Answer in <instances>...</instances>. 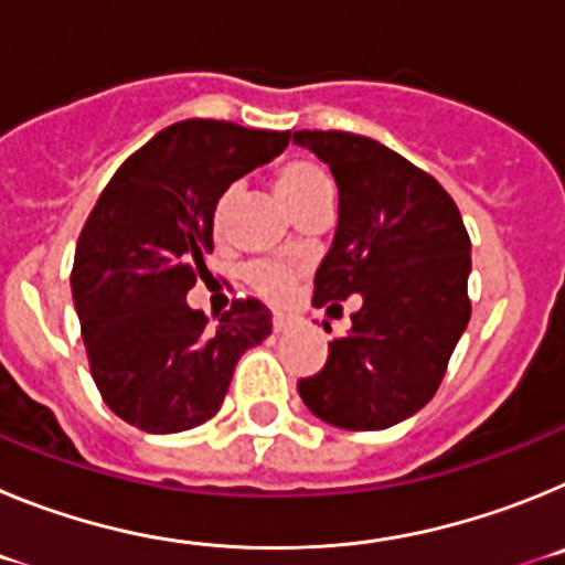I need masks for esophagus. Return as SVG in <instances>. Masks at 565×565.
I'll list each match as a JSON object with an SVG mask.
<instances>
[{"instance_id":"obj_1","label":"esophagus","mask_w":565,"mask_h":565,"mask_svg":"<svg viewBox=\"0 0 565 565\" xmlns=\"http://www.w3.org/2000/svg\"><path fill=\"white\" fill-rule=\"evenodd\" d=\"M294 322H297V317H291V313L274 311V331H288Z\"/></svg>"}]
</instances>
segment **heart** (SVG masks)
Listing matches in <instances>:
<instances>
[{
  "instance_id": "1",
  "label": "heart",
  "mask_w": 565,
  "mask_h": 565,
  "mask_svg": "<svg viewBox=\"0 0 565 565\" xmlns=\"http://www.w3.org/2000/svg\"><path fill=\"white\" fill-rule=\"evenodd\" d=\"M274 189L282 198L288 209H297L299 203L311 201L313 194L328 192L331 189V181H328V174L311 161H288L274 172ZM234 198V189H228L223 194L221 201H217V209H214V226H221L223 217H226V209ZM248 286L254 288L257 294H263L266 299H282L288 297L294 286V268L282 266V263H274V259H257L252 266H246L243 271Z\"/></svg>"
}]
</instances>
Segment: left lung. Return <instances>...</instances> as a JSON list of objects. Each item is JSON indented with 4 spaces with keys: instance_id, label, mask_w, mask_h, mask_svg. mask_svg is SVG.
Instances as JSON below:
<instances>
[{
    "instance_id": "left-lung-1",
    "label": "left lung",
    "mask_w": 565,
    "mask_h": 565,
    "mask_svg": "<svg viewBox=\"0 0 565 565\" xmlns=\"http://www.w3.org/2000/svg\"><path fill=\"white\" fill-rule=\"evenodd\" d=\"M294 143L339 186L333 246L313 277V306L362 294L351 331L299 379L308 411L342 430H384L436 396L469 322V234L447 189L364 135L299 129Z\"/></svg>"
}]
</instances>
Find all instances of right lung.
Returning a JSON list of instances; mask_svg holds the SVG:
<instances>
[{
    "mask_svg": "<svg viewBox=\"0 0 565 565\" xmlns=\"http://www.w3.org/2000/svg\"><path fill=\"white\" fill-rule=\"evenodd\" d=\"M288 141L291 132L189 118L129 154L98 194L70 288L93 382L138 430L163 436L209 422L237 359L271 333L259 299H234L212 328L186 294L209 274L221 194Z\"/></svg>",
    "mask_w": 565,
    "mask_h": 565,
    "instance_id": "add662e5",
    "label": "right lung"
}]
</instances>
